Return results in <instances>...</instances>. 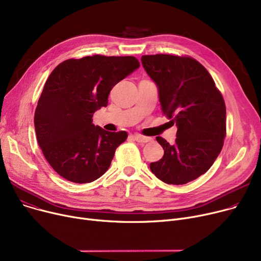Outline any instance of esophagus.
<instances>
[{
    "label": "esophagus",
    "mask_w": 261,
    "mask_h": 261,
    "mask_svg": "<svg viewBox=\"0 0 261 261\" xmlns=\"http://www.w3.org/2000/svg\"><path fill=\"white\" fill-rule=\"evenodd\" d=\"M132 138L139 143H148L152 140L151 138H147V136H144L141 134H134V135H132Z\"/></svg>",
    "instance_id": "obj_1"
}]
</instances>
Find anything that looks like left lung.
<instances>
[{
    "instance_id": "left-lung-1",
    "label": "left lung",
    "mask_w": 261,
    "mask_h": 261,
    "mask_svg": "<svg viewBox=\"0 0 261 261\" xmlns=\"http://www.w3.org/2000/svg\"><path fill=\"white\" fill-rule=\"evenodd\" d=\"M141 60L158 87L163 113L177 128L173 145L156 136L164 156L150 164V169L167 184L194 181L212 167L223 147L226 109L222 94L194 58L158 54Z\"/></svg>"
}]
</instances>
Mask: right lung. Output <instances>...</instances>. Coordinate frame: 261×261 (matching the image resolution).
<instances>
[{
  "label": "right lung",
  "mask_w": 261,
  "mask_h": 261,
  "mask_svg": "<svg viewBox=\"0 0 261 261\" xmlns=\"http://www.w3.org/2000/svg\"><path fill=\"white\" fill-rule=\"evenodd\" d=\"M140 62L135 57L101 55L68 59L48 76L35 112L38 144L53 169L82 184L100 177L111 165L126 131L93 125L95 111L108 105L112 88Z\"/></svg>",
  "instance_id": "right-lung-1"
}]
</instances>
